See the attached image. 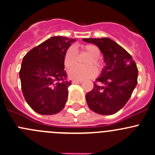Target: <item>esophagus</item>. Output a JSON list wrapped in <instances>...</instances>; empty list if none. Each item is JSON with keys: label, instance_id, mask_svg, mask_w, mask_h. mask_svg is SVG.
Segmentation results:
<instances>
[{"label": "esophagus", "instance_id": "34e87169", "mask_svg": "<svg viewBox=\"0 0 155 155\" xmlns=\"http://www.w3.org/2000/svg\"><path fill=\"white\" fill-rule=\"evenodd\" d=\"M82 81H79V80H73L72 81V83L73 84H80V83H82Z\"/></svg>", "mask_w": 155, "mask_h": 155}]
</instances>
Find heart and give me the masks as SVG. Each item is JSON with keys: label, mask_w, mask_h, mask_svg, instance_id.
<instances>
[{"label": "heart", "mask_w": 155, "mask_h": 155, "mask_svg": "<svg viewBox=\"0 0 155 155\" xmlns=\"http://www.w3.org/2000/svg\"><path fill=\"white\" fill-rule=\"evenodd\" d=\"M81 50L87 53L90 58L87 60L85 64L87 67H75L72 68L77 63V53L73 47H71L65 52L64 56V65L67 69H72L69 71V76L75 80H85L91 79L97 76V69L101 71L103 68L104 64L102 60L99 59L100 50L97 46L94 45H85L81 47ZM94 65L96 67L92 66Z\"/></svg>", "instance_id": "b5f03b06"}]
</instances>
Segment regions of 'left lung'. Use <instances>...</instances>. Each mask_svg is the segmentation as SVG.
I'll list each match as a JSON object with an SVG mask.
<instances>
[{"mask_svg":"<svg viewBox=\"0 0 155 155\" xmlns=\"http://www.w3.org/2000/svg\"><path fill=\"white\" fill-rule=\"evenodd\" d=\"M97 45L106 66L86 94L89 108L102 115H111L123 108L137 84L138 69L132 56L120 45L108 38H83Z\"/></svg>","mask_w":155,"mask_h":155,"instance_id":"1","label":"left lung"}]
</instances>
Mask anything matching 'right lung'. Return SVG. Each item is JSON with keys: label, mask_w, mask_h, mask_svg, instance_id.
I'll use <instances>...</instances> for the list:
<instances>
[{"label": "right lung", "mask_w": 155, "mask_h": 155, "mask_svg": "<svg viewBox=\"0 0 155 155\" xmlns=\"http://www.w3.org/2000/svg\"><path fill=\"white\" fill-rule=\"evenodd\" d=\"M75 41L67 37H51L23 58L19 72L23 95L39 114H55L64 108L71 84L67 80L64 56Z\"/></svg>", "instance_id": "1"}]
</instances>
